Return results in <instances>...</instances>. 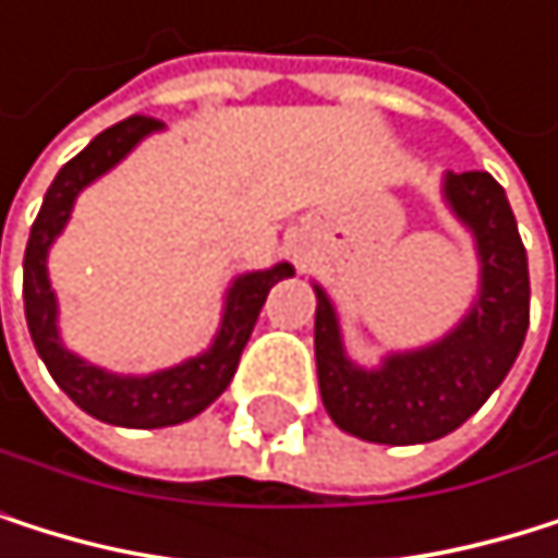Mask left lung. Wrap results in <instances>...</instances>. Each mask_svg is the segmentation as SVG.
<instances>
[{"instance_id": "left-lung-1", "label": "left lung", "mask_w": 558, "mask_h": 558, "mask_svg": "<svg viewBox=\"0 0 558 558\" xmlns=\"http://www.w3.org/2000/svg\"><path fill=\"white\" fill-rule=\"evenodd\" d=\"M442 203L469 229L480 259V289L442 339L359 366L332 299L313 286L323 405L342 433L366 442L415 446L459 429L499 389L529 329V263L506 189L489 172H446Z\"/></svg>"}]
</instances>
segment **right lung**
<instances>
[{
  "label": "right lung",
  "instance_id": "obj_1",
  "mask_svg": "<svg viewBox=\"0 0 558 558\" xmlns=\"http://www.w3.org/2000/svg\"><path fill=\"white\" fill-rule=\"evenodd\" d=\"M162 129L166 125L159 119L129 116L112 129L99 132L75 159H69L46 192L22 259L25 323H29V336L36 342L39 359L46 362V369L82 412H89L99 423L125 429L179 426L192 420V415H199L206 405H213L235 376L239 355L248 336H253L269 289L295 272L289 263H276L269 269L235 276L232 286L226 289L222 319L209 349L169 369H156L146 376H122L65 349L59 336V299L49 282V248L72 219L78 192L102 179L109 169H116L146 135Z\"/></svg>",
  "mask_w": 558,
  "mask_h": 558
}]
</instances>
